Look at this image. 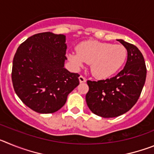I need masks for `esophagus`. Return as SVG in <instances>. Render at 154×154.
I'll return each mask as SVG.
<instances>
[{
  "mask_svg": "<svg viewBox=\"0 0 154 154\" xmlns=\"http://www.w3.org/2000/svg\"><path fill=\"white\" fill-rule=\"evenodd\" d=\"M79 80L80 83H83V82H86L85 78H84L82 75H80L79 77Z\"/></svg>",
  "mask_w": 154,
  "mask_h": 154,
  "instance_id": "34e87169",
  "label": "esophagus"
}]
</instances>
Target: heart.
<instances>
[{"mask_svg": "<svg viewBox=\"0 0 154 154\" xmlns=\"http://www.w3.org/2000/svg\"><path fill=\"white\" fill-rule=\"evenodd\" d=\"M78 52H70L68 58L75 68L90 64L93 76L99 79H108L123 67L127 58V50L122 45L88 41L79 45Z\"/></svg>", "mask_w": 154, "mask_h": 154, "instance_id": "heart-1", "label": "heart"}]
</instances>
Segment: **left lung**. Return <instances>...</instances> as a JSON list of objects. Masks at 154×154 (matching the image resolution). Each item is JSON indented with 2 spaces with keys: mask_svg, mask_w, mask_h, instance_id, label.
<instances>
[{
  "mask_svg": "<svg viewBox=\"0 0 154 154\" xmlns=\"http://www.w3.org/2000/svg\"><path fill=\"white\" fill-rule=\"evenodd\" d=\"M127 50L125 67L115 77L87 81L86 103L94 114L103 118L117 117L128 112L140 96L146 76L143 56L135 45L117 39Z\"/></svg>",
  "mask_w": 154,
  "mask_h": 154,
  "instance_id": "8db88e82",
  "label": "left lung"
}]
</instances>
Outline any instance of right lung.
<instances>
[{
    "mask_svg": "<svg viewBox=\"0 0 154 154\" xmlns=\"http://www.w3.org/2000/svg\"><path fill=\"white\" fill-rule=\"evenodd\" d=\"M65 40L64 35L36 34L19 46L14 57V89L35 112L53 113L60 109L79 84V75L64 67L67 60Z\"/></svg>",
    "mask_w": 154,
    "mask_h": 154,
    "instance_id": "add662e5",
    "label": "right lung"
}]
</instances>
